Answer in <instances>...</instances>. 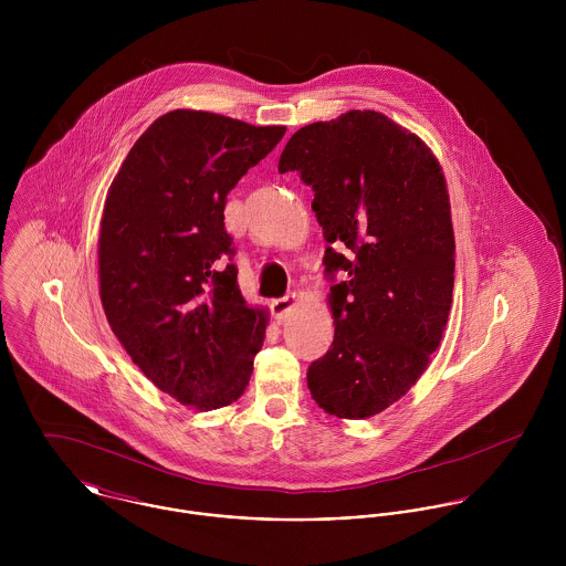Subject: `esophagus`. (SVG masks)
<instances>
[{
    "label": "esophagus",
    "mask_w": 566,
    "mask_h": 566,
    "mask_svg": "<svg viewBox=\"0 0 566 566\" xmlns=\"http://www.w3.org/2000/svg\"><path fill=\"white\" fill-rule=\"evenodd\" d=\"M296 301H298V294H296V292L274 298V301H272V312H274V316H276V318L285 316V314L296 305Z\"/></svg>",
    "instance_id": "34e87169"
}]
</instances>
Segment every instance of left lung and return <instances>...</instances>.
I'll return each instance as SVG.
<instances>
[{
	"mask_svg": "<svg viewBox=\"0 0 566 566\" xmlns=\"http://www.w3.org/2000/svg\"><path fill=\"white\" fill-rule=\"evenodd\" d=\"M279 171L312 187L328 243L335 337L307 370L310 392L337 418L375 416L424 373L449 318L455 240L442 169L386 115L348 111L294 133Z\"/></svg>",
	"mask_w": 566,
	"mask_h": 566,
	"instance_id": "obj_1",
	"label": "left lung"
}]
</instances>
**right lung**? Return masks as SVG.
Masks as SVG:
<instances>
[{
	"instance_id": "1",
	"label": "right lung",
	"mask_w": 566,
	"mask_h": 566,
	"mask_svg": "<svg viewBox=\"0 0 566 566\" xmlns=\"http://www.w3.org/2000/svg\"><path fill=\"white\" fill-rule=\"evenodd\" d=\"M283 126L205 111L159 117L122 163L99 227V298L142 373L180 403L238 401L263 346L265 312L238 285L229 191Z\"/></svg>"
}]
</instances>
